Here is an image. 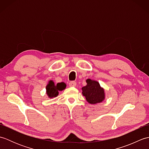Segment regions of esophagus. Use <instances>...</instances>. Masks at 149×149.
<instances>
[{
    "label": "esophagus",
    "mask_w": 149,
    "mask_h": 149,
    "mask_svg": "<svg viewBox=\"0 0 149 149\" xmlns=\"http://www.w3.org/2000/svg\"><path fill=\"white\" fill-rule=\"evenodd\" d=\"M76 84H77V83L75 81H71V82H70L68 84L69 86H70V87H75L76 86Z\"/></svg>",
    "instance_id": "1"
}]
</instances>
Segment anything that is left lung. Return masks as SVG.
Listing matches in <instances>:
<instances>
[{"label":"left lung","mask_w":149,"mask_h":149,"mask_svg":"<svg viewBox=\"0 0 149 149\" xmlns=\"http://www.w3.org/2000/svg\"><path fill=\"white\" fill-rule=\"evenodd\" d=\"M87 85L82 88L83 95L90 104L101 102L104 99V91L100 87L99 83L95 81L88 79L86 80Z\"/></svg>","instance_id":"8db88e82"}]
</instances>
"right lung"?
Masks as SVG:
<instances>
[{"mask_svg": "<svg viewBox=\"0 0 149 149\" xmlns=\"http://www.w3.org/2000/svg\"><path fill=\"white\" fill-rule=\"evenodd\" d=\"M66 88V84L64 83H59L54 84L52 81H50L46 87L47 94L50 98L56 97L58 95V91H62Z\"/></svg>", "mask_w": 149, "mask_h": 149, "instance_id": "obj_1", "label": "right lung"}]
</instances>
